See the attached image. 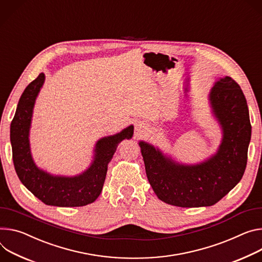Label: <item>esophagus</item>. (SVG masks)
<instances>
[{"instance_id": "obj_1", "label": "esophagus", "mask_w": 262, "mask_h": 262, "mask_svg": "<svg viewBox=\"0 0 262 262\" xmlns=\"http://www.w3.org/2000/svg\"><path fill=\"white\" fill-rule=\"evenodd\" d=\"M145 126H144V124H142V123H138L137 125H136V130H137V134L138 135H141V134H143V132H144V128Z\"/></svg>"}]
</instances>
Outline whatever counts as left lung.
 I'll list each match as a JSON object with an SVG mask.
<instances>
[{"label":"left lung","instance_id":"8db88e82","mask_svg":"<svg viewBox=\"0 0 262 262\" xmlns=\"http://www.w3.org/2000/svg\"><path fill=\"white\" fill-rule=\"evenodd\" d=\"M210 101L224 139L217 154L204 163L180 165L145 142L139 143L148 182L166 204L183 208L212 206L245 173L252 129L245 95L238 83L226 76L213 86Z\"/></svg>","mask_w":262,"mask_h":262}]
</instances>
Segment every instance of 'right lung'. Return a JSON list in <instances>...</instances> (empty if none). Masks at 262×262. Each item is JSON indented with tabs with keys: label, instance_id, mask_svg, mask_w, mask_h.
Masks as SVG:
<instances>
[{
	"label": "right lung",
	"instance_id": "1",
	"mask_svg": "<svg viewBox=\"0 0 262 262\" xmlns=\"http://www.w3.org/2000/svg\"><path fill=\"white\" fill-rule=\"evenodd\" d=\"M40 73L30 82L19 98L15 115L10 125L12 160L19 181L29 191L46 205L57 207H81L96 201L105 181L107 164L119 142L132 138L134 126L130 125L115 136L102 138L96 144L95 160L82 174L74 178L52 177L38 169L30 154L29 128L32 110L37 94L43 83Z\"/></svg>",
	"mask_w": 262,
	"mask_h": 262
}]
</instances>
